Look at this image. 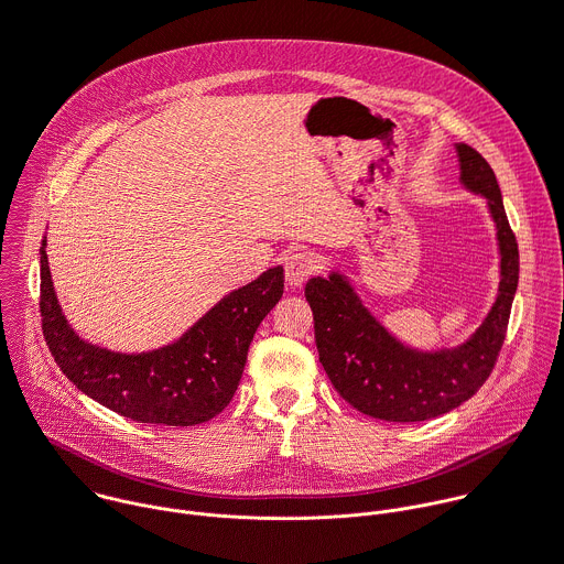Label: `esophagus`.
Returning <instances> with one entry per match:
<instances>
[{
	"label": "esophagus",
	"mask_w": 564,
	"mask_h": 564,
	"mask_svg": "<svg viewBox=\"0 0 564 564\" xmlns=\"http://www.w3.org/2000/svg\"><path fill=\"white\" fill-rule=\"evenodd\" d=\"M317 269V260L311 251H295L286 258L284 262V275H286V282L291 286H300L304 284Z\"/></svg>",
	"instance_id": "34e87169"
}]
</instances>
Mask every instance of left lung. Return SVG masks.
Wrapping results in <instances>:
<instances>
[{"label": "left lung", "mask_w": 564, "mask_h": 564, "mask_svg": "<svg viewBox=\"0 0 564 564\" xmlns=\"http://www.w3.org/2000/svg\"><path fill=\"white\" fill-rule=\"evenodd\" d=\"M460 181L487 198L500 245L498 297L469 341L454 350L416 352L390 337L364 308L350 284L333 273L308 280L319 361L335 390L359 412L397 423L441 416L474 397L491 375L518 286V242L489 163L469 145H456Z\"/></svg>", "instance_id": "left-lung-1"}]
</instances>
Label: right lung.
Returning a JSON list of instances; mask_svg holds the SVG:
<instances>
[{
  "label": "right lung",
  "mask_w": 564,
  "mask_h": 564,
  "mask_svg": "<svg viewBox=\"0 0 564 564\" xmlns=\"http://www.w3.org/2000/svg\"><path fill=\"white\" fill-rule=\"evenodd\" d=\"M40 253L42 330L57 366L82 392L139 423L185 427L220 414L238 390L260 322L284 293V269H269L218 302L172 346L121 355L75 335L57 304L46 238Z\"/></svg>",
  "instance_id": "obj_1"
}]
</instances>
